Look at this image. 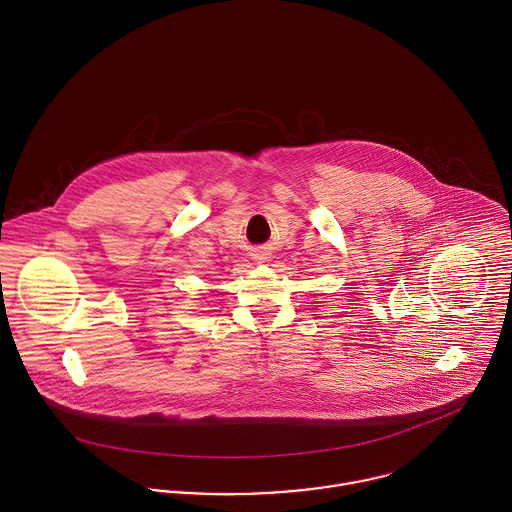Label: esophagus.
Listing matches in <instances>:
<instances>
[{"label": "esophagus", "mask_w": 512, "mask_h": 512, "mask_svg": "<svg viewBox=\"0 0 512 512\" xmlns=\"http://www.w3.org/2000/svg\"><path fill=\"white\" fill-rule=\"evenodd\" d=\"M254 258H256L258 262H266V260H268V254L260 250V252H256V254H254Z\"/></svg>", "instance_id": "esophagus-1"}]
</instances>
